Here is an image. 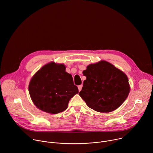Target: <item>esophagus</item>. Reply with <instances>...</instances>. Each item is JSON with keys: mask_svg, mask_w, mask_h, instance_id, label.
I'll return each mask as SVG.
<instances>
[{"mask_svg": "<svg viewBox=\"0 0 153 153\" xmlns=\"http://www.w3.org/2000/svg\"><path fill=\"white\" fill-rule=\"evenodd\" d=\"M82 85H79L78 86V89H79V91H80L81 90H82Z\"/></svg>", "mask_w": 153, "mask_h": 153, "instance_id": "1", "label": "esophagus"}]
</instances>
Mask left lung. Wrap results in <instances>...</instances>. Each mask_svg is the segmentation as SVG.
<instances>
[{
    "mask_svg": "<svg viewBox=\"0 0 153 153\" xmlns=\"http://www.w3.org/2000/svg\"><path fill=\"white\" fill-rule=\"evenodd\" d=\"M86 77L79 96L88 107L100 113L119 108L129 93L126 75L108 62L89 65L83 71Z\"/></svg>",
    "mask_w": 153,
    "mask_h": 153,
    "instance_id": "obj_1",
    "label": "left lung"
}]
</instances>
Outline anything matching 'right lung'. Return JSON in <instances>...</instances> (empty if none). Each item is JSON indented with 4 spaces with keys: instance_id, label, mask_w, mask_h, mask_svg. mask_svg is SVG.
Wrapping results in <instances>:
<instances>
[{
    "instance_id": "obj_1",
    "label": "right lung",
    "mask_w": 153,
    "mask_h": 153,
    "mask_svg": "<svg viewBox=\"0 0 153 153\" xmlns=\"http://www.w3.org/2000/svg\"><path fill=\"white\" fill-rule=\"evenodd\" d=\"M34 105L40 110L57 114L68 108L70 100L79 90L72 76L63 64L49 63L32 77L28 87Z\"/></svg>"
}]
</instances>
